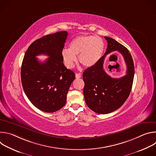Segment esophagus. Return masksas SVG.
<instances>
[{
	"mask_svg": "<svg viewBox=\"0 0 156 156\" xmlns=\"http://www.w3.org/2000/svg\"><path fill=\"white\" fill-rule=\"evenodd\" d=\"M75 77L76 78H80L81 77V73H76L75 74Z\"/></svg>",
	"mask_w": 156,
	"mask_h": 156,
	"instance_id": "obj_1",
	"label": "esophagus"
}]
</instances>
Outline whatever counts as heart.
I'll return each instance as SVG.
<instances>
[{
	"mask_svg": "<svg viewBox=\"0 0 156 156\" xmlns=\"http://www.w3.org/2000/svg\"><path fill=\"white\" fill-rule=\"evenodd\" d=\"M104 42L102 38L94 36H81L73 39L69 44V49H64L62 57L66 67L73 68L78 55L80 63L85 67L96 64L102 56Z\"/></svg>",
	"mask_w": 156,
	"mask_h": 156,
	"instance_id": "1",
	"label": "heart"
}]
</instances>
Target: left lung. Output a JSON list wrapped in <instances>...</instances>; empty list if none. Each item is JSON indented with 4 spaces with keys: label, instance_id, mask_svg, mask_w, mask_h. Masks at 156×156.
Here are the masks:
<instances>
[{
    "label": "left lung",
    "instance_id": "1",
    "mask_svg": "<svg viewBox=\"0 0 156 156\" xmlns=\"http://www.w3.org/2000/svg\"><path fill=\"white\" fill-rule=\"evenodd\" d=\"M104 38L108 43L105 53L83 74L86 103L94 112L100 114L112 112L124 104L130 94L135 74L134 63L129 51L115 39L106 36ZM115 50L122 54L127 68L126 75L120 79L110 77L103 69L105 56Z\"/></svg>",
    "mask_w": 156,
    "mask_h": 156
}]
</instances>
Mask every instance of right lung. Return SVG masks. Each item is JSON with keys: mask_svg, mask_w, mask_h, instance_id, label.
<instances>
[{"mask_svg": "<svg viewBox=\"0 0 156 156\" xmlns=\"http://www.w3.org/2000/svg\"><path fill=\"white\" fill-rule=\"evenodd\" d=\"M68 36L63 31L34 41L25 52L21 69L23 90L31 102L45 112H54L65 104L66 94L75 78L74 72L63 63L62 51ZM50 57L41 62L35 57Z\"/></svg>", "mask_w": 156, "mask_h": 156, "instance_id": "right-lung-1", "label": "right lung"}]
</instances>
